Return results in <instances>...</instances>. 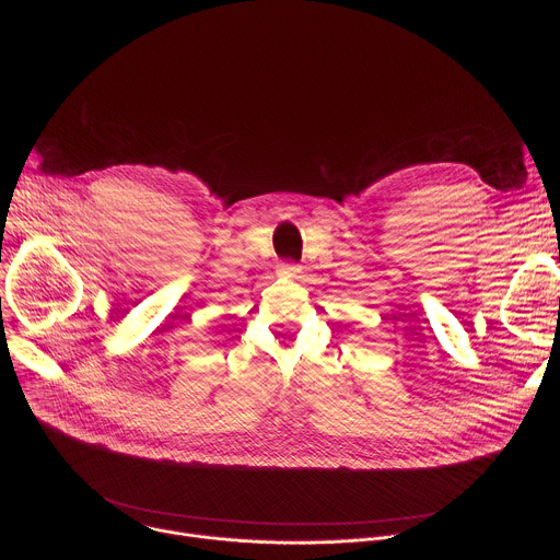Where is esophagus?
I'll return each mask as SVG.
<instances>
[{
  "label": "esophagus",
  "mask_w": 560,
  "mask_h": 560,
  "mask_svg": "<svg viewBox=\"0 0 560 560\" xmlns=\"http://www.w3.org/2000/svg\"><path fill=\"white\" fill-rule=\"evenodd\" d=\"M279 272L285 275V277H294V279L301 277V268H299L296 264H281V266H279Z\"/></svg>",
  "instance_id": "obj_1"
}]
</instances>
